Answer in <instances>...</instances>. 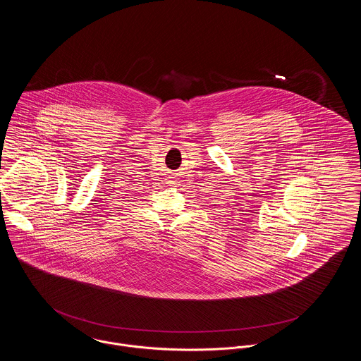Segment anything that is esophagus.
I'll list each match as a JSON object with an SVG mask.
<instances>
[{"mask_svg":"<svg viewBox=\"0 0 361 361\" xmlns=\"http://www.w3.org/2000/svg\"><path fill=\"white\" fill-rule=\"evenodd\" d=\"M170 184H174V177H170V181H169Z\"/></svg>","mask_w":361,"mask_h":361,"instance_id":"1","label":"esophagus"}]
</instances>
